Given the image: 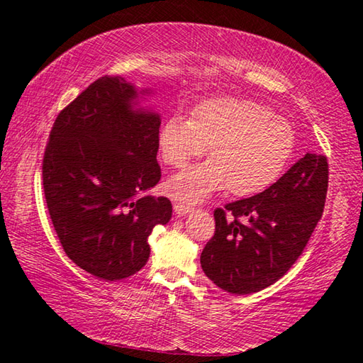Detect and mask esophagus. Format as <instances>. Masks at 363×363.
Segmentation results:
<instances>
[{
    "mask_svg": "<svg viewBox=\"0 0 363 363\" xmlns=\"http://www.w3.org/2000/svg\"><path fill=\"white\" fill-rule=\"evenodd\" d=\"M190 211H192V208L190 206H187V205H184V203H174V213L177 214V216H186V214H189Z\"/></svg>",
    "mask_w": 363,
    "mask_h": 363,
    "instance_id": "obj_1",
    "label": "esophagus"
}]
</instances>
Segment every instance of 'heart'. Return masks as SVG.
<instances>
[{
	"label": "heart",
	"mask_w": 363,
	"mask_h": 363,
	"mask_svg": "<svg viewBox=\"0 0 363 363\" xmlns=\"http://www.w3.org/2000/svg\"><path fill=\"white\" fill-rule=\"evenodd\" d=\"M294 143L290 123L264 104L243 97L203 101L194 116H168L158 134L163 162L174 168L205 155L211 145V158L168 181L171 195L192 203L225 187L237 196L262 192L285 171Z\"/></svg>",
	"instance_id": "obj_1"
}]
</instances>
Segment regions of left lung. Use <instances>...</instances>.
<instances>
[{
    "label": "left lung",
    "instance_id": "left-lung-1",
    "mask_svg": "<svg viewBox=\"0 0 363 363\" xmlns=\"http://www.w3.org/2000/svg\"><path fill=\"white\" fill-rule=\"evenodd\" d=\"M327 189V157L306 153L264 192L216 208L214 235L200 256L206 277L233 294L275 284L304 251Z\"/></svg>",
    "mask_w": 363,
    "mask_h": 363
}]
</instances>
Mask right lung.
Returning <instances> with one entry per match:
<instances>
[{
	"label": "right lung",
	"instance_id": "obj_1",
	"mask_svg": "<svg viewBox=\"0 0 363 363\" xmlns=\"http://www.w3.org/2000/svg\"><path fill=\"white\" fill-rule=\"evenodd\" d=\"M138 91L121 77L91 83L54 121L43 158V189L65 255L104 280L136 274L150 256L153 227L167 224L157 186L158 113L136 107Z\"/></svg>",
	"mask_w": 363,
	"mask_h": 363
}]
</instances>
